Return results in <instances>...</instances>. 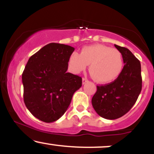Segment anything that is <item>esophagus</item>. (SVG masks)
Returning <instances> with one entry per match:
<instances>
[{
    "instance_id": "34e87169",
    "label": "esophagus",
    "mask_w": 154,
    "mask_h": 154,
    "mask_svg": "<svg viewBox=\"0 0 154 154\" xmlns=\"http://www.w3.org/2000/svg\"><path fill=\"white\" fill-rule=\"evenodd\" d=\"M88 82V80L87 79V78H85V77H83L82 78V84L84 85V84H85L86 82Z\"/></svg>"
}]
</instances>
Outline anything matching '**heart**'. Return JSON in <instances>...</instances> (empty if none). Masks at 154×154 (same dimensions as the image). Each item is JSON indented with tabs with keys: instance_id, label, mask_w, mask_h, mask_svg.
Here are the masks:
<instances>
[{
	"instance_id": "heart-1",
	"label": "heart",
	"mask_w": 154,
	"mask_h": 154,
	"mask_svg": "<svg viewBox=\"0 0 154 154\" xmlns=\"http://www.w3.org/2000/svg\"><path fill=\"white\" fill-rule=\"evenodd\" d=\"M89 64V71L97 82H111L122 70V55L117 49L97 44L82 48L80 55L72 53L68 60L69 69L75 74L84 71Z\"/></svg>"
}]
</instances>
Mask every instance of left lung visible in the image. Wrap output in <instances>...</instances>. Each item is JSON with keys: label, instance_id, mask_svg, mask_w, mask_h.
<instances>
[{"label": "left lung", "instance_id": "obj_1", "mask_svg": "<svg viewBox=\"0 0 154 154\" xmlns=\"http://www.w3.org/2000/svg\"><path fill=\"white\" fill-rule=\"evenodd\" d=\"M121 52L124 67L114 82L97 86L92 105L98 115L116 119L125 115L135 103L142 89L140 62L129 49L114 45Z\"/></svg>", "mask_w": 154, "mask_h": 154}]
</instances>
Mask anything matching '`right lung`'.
Segmentation results:
<instances>
[{"mask_svg": "<svg viewBox=\"0 0 154 154\" xmlns=\"http://www.w3.org/2000/svg\"><path fill=\"white\" fill-rule=\"evenodd\" d=\"M75 48L64 44L45 45L28 60L22 73L24 101L33 116L45 122L63 115L82 78L67 72Z\"/></svg>", "mask_w": 154, "mask_h": 154, "instance_id": "right-lung-1", "label": "right lung"}]
</instances>
